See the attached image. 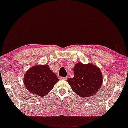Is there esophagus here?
Wrapping results in <instances>:
<instances>
[{"label":"esophagus","instance_id":"34e87169","mask_svg":"<svg viewBox=\"0 0 128 128\" xmlns=\"http://www.w3.org/2000/svg\"><path fill=\"white\" fill-rule=\"evenodd\" d=\"M60 80H66L68 79V77H62L60 78Z\"/></svg>","mask_w":128,"mask_h":128}]
</instances>
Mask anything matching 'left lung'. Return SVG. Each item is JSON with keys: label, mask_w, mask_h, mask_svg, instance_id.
I'll list each match as a JSON object with an SVG mask.
<instances>
[{"label": "left lung", "mask_w": 128, "mask_h": 128, "mask_svg": "<svg viewBox=\"0 0 128 128\" xmlns=\"http://www.w3.org/2000/svg\"><path fill=\"white\" fill-rule=\"evenodd\" d=\"M74 77L68 79L74 93L82 98L92 96L100 89L103 76L100 69L94 64H76L74 69Z\"/></svg>", "instance_id": "left-lung-1"}]
</instances>
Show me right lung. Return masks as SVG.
<instances>
[{
	"label": "right lung",
	"instance_id": "1",
	"mask_svg": "<svg viewBox=\"0 0 128 128\" xmlns=\"http://www.w3.org/2000/svg\"><path fill=\"white\" fill-rule=\"evenodd\" d=\"M59 81L48 64H37L30 68L24 75V84L31 94L45 96Z\"/></svg>",
	"mask_w": 128,
	"mask_h": 128
}]
</instances>
